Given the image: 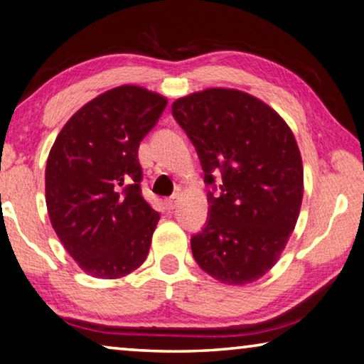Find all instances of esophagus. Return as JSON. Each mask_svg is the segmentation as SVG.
Wrapping results in <instances>:
<instances>
[{
    "label": "esophagus",
    "mask_w": 364,
    "mask_h": 364,
    "mask_svg": "<svg viewBox=\"0 0 364 364\" xmlns=\"http://www.w3.org/2000/svg\"><path fill=\"white\" fill-rule=\"evenodd\" d=\"M165 204H166L168 209H175L176 204H178V194H173V196L168 198L166 201H165Z\"/></svg>",
    "instance_id": "esophagus-1"
}]
</instances>
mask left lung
<instances>
[{
  "label": "left lung",
  "instance_id": "8db88e82",
  "mask_svg": "<svg viewBox=\"0 0 364 364\" xmlns=\"http://www.w3.org/2000/svg\"><path fill=\"white\" fill-rule=\"evenodd\" d=\"M171 114L196 148L209 188L193 257L224 284L254 282L277 262L300 213L304 168L294 133L262 100L234 89L183 97Z\"/></svg>",
  "mask_w": 364,
  "mask_h": 364
}]
</instances>
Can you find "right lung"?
I'll list each match as a JSON object with an SVG mask.
<instances>
[{"label": "right lung", "instance_id": "obj_1", "mask_svg": "<svg viewBox=\"0 0 364 364\" xmlns=\"http://www.w3.org/2000/svg\"><path fill=\"white\" fill-rule=\"evenodd\" d=\"M165 97L115 87L75 112L46 165V204L55 234L87 274L119 279L145 262L158 214L141 196L138 146Z\"/></svg>", "mask_w": 364, "mask_h": 364}]
</instances>
